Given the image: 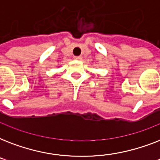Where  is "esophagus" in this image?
I'll return each instance as SVG.
<instances>
[{
    "instance_id": "esophagus-1",
    "label": "esophagus",
    "mask_w": 160,
    "mask_h": 160,
    "mask_svg": "<svg viewBox=\"0 0 160 160\" xmlns=\"http://www.w3.org/2000/svg\"><path fill=\"white\" fill-rule=\"evenodd\" d=\"M75 59V60H81V59H82V56H75V57H74Z\"/></svg>"
}]
</instances>
